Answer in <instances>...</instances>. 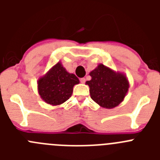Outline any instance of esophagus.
I'll use <instances>...</instances> for the list:
<instances>
[{
    "label": "esophagus",
    "mask_w": 160,
    "mask_h": 160,
    "mask_svg": "<svg viewBox=\"0 0 160 160\" xmlns=\"http://www.w3.org/2000/svg\"><path fill=\"white\" fill-rule=\"evenodd\" d=\"M80 82H81L82 83H85L86 82V78H82L80 79Z\"/></svg>",
    "instance_id": "34e87169"
}]
</instances>
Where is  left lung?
<instances>
[{
	"label": "left lung",
	"instance_id": "left-lung-1",
	"mask_svg": "<svg viewBox=\"0 0 160 160\" xmlns=\"http://www.w3.org/2000/svg\"><path fill=\"white\" fill-rule=\"evenodd\" d=\"M91 79L86 84L90 87V98L103 108L118 107L123 101L129 89V82L123 73L98 64L90 73Z\"/></svg>",
	"mask_w": 160,
	"mask_h": 160
}]
</instances>
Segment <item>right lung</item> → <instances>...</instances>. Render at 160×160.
I'll list each match as a JSON object with an SVG mask.
<instances>
[{"label": "right lung", "mask_w": 160, "mask_h": 160, "mask_svg": "<svg viewBox=\"0 0 160 160\" xmlns=\"http://www.w3.org/2000/svg\"><path fill=\"white\" fill-rule=\"evenodd\" d=\"M79 80L70 73L59 62L38 80V94L43 101L52 106L61 105L71 97L73 88Z\"/></svg>", "instance_id": "obj_1"}]
</instances>
